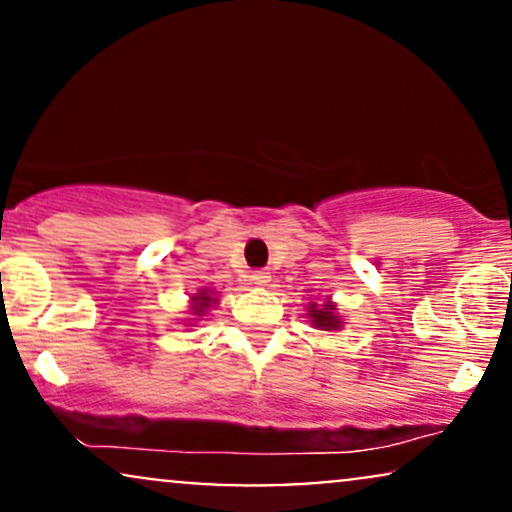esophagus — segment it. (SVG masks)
Here are the masks:
<instances>
[{
  "label": "esophagus",
  "mask_w": 512,
  "mask_h": 512,
  "mask_svg": "<svg viewBox=\"0 0 512 512\" xmlns=\"http://www.w3.org/2000/svg\"><path fill=\"white\" fill-rule=\"evenodd\" d=\"M250 279H252V284L264 286V284H269V279H272V276H269L267 269H255V272L250 274Z\"/></svg>",
  "instance_id": "obj_1"
}]
</instances>
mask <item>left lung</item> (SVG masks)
Returning <instances> with one entry per match:
<instances>
[{"instance_id":"left-lung-1","label":"left lung","mask_w":512,"mask_h":512,"mask_svg":"<svg viewBox=\"0 0 512 512\" xmlns=\"http://www.w3.org/2000/svg\"><path fill=\"white\" fill-rule=\"evenodd\" d=\"M334 310H337V308H334V305H330V303H325L322 308H317V305L313 303V305H310L308 315L313 317V325L320 327V330H337L339 320H337V315H334Z\"/></svg>"}]
</instances>
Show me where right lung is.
I'll return each mask as SVG.
<instances>
[{"label":"right lung","mask_w":512,"mask_h":512,"mask_svg":"<svg viewBox=\"0 0 512 512\" xmlns=\"http://www.w3.org/2000/svg\"><path fill=\"white\" fill-rule=\"evenodd\" d=\"M192 301H197V305H195V315H202L204 310H207L209 305H211V301H214V298H211L209 293L202 291V293H197V296L192 298Z\"/></svg>","instance_id":"right-lung-1"}]
</instances>
